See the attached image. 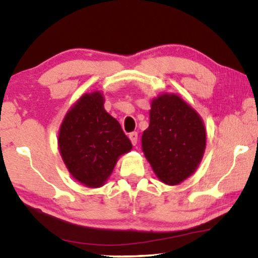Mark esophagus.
Listing matches in <instances>:
<instances>
[{
    "label": "esophagus",
    "mask_w": 258,
    "mask_h": 258,
    "mask_svg": "<svg viewBox=\"0 0 258 258\" xmlns=\"http://www.w3.org/2000/svg\"><path fill=\"white\" fill-rule=\"evenodd\" d=\"M128 138L131 140V142H132L133 146H137L138 143V133L137 132H132L128 134Z\"/></svg>",
    "instance_id": "esophagus-1"
}]
</instances>
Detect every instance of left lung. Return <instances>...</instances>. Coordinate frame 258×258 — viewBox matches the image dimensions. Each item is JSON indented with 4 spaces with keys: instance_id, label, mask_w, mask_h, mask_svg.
Listing matches in <instances>:
<instances>
[{
    "instance_id": "obj_1",
    "label": "left lung",
    "mask_w": 258,
    "mask_h": 258,
    "mask_svg": "<svg viewBox=\"0 0 258 258\" xmlns=\"http://www.w3.org/2000/svg\"><path fill=\"white\" fill-rule=\"evenodd\" d=\"M206 147L199 115L175 94L151 103L150 124L142 134V149L161 182L178 184L198 167Z\"/></svg>"
}]
</instances>
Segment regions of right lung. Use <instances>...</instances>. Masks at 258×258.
Listing matches in <instances>:
<instances>
[{
    "mask_svg": "<svg viewBox=\"0 0 258 258\" xmlns=\"http://www.w3.org/2000/svg\"><path fill=\"white\" fill-rule=\"evenodd\" d=\"M59 149L68 171L83 184L101 186L120 155L132 143L113 117L104 110L100 92L85 94L64 117Z\"/></svg>",
    "mask_w": 258,
    "mask_h": 258,
    "instance_id": "add662e5",
    "label": "right lung"
}]
</instances>
